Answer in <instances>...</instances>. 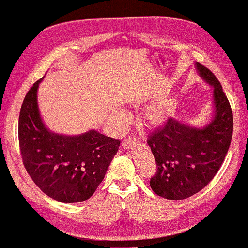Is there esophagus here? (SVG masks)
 Returning a JSON list of instances; mask_svg holds the SVG:
<instances>
[{"label": "esophagus", "mask_w": 248, "mask_h": 248, "mask_svg": "<svg viewBox=\"0 0 248 248\" xmlns=\"http://www.w3.org/2000/svg\"><path fill=\"white\" fill-rule=\"evenodd\" d=\"M137 144H138V140L136 138L130 137V138L126 139V140H124L122 141V147L124 149H130V148H132L134 145H137Z\"/></svg>", "instance_id": "esophagus-1"}]
</instances>
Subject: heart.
<instances>
[{"label":"heart","instance_id":"1","mask_svg":"<svg viewBox=\"0 0 248 248\" xmlns=\"http://www.w3.org/2000/svg\"><path fill=\"white\" fill-rule=\"evenodd\" d=\"M170 116V108L166 103L155 102L150 104L145 111V117L151 124H160ZM127 119L126 112L122 109L117 108L111 115V121L118 128H122Z\"/></svg>","mask_w":248,"mask_h":248}]
</instances>
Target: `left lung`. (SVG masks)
Wrapping results in <instances>:
<instances>
[{
  "instance_id": "left-lung-1",
  "label": "left lung",
  "mask_w": 248,
  "mask_h": 248,
  "mask_svg": "<svg viewBox=\"0 0 248 248\" xmlns=\"http://www.w3.org/2000/svg\"><path fill=\"white\" fill-rule=\"evenodd\" d=\"M196 67L213 87L212 121L197 128L169 118L147 140L157 166L150 186L168 200H184L206 187L220 169L232 140V111L220 82L204 65L197 62Z\"/></svg>"
}]
</instances>
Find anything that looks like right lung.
<instances>
[{"label": "right lung", "instance_id": "1", "mask_svg": "<svg viewBox=\"0 0 248 248\" xmlns=\"http://www.w3.org/2000/svg\"><path fill=\"white\" fill-rule=\"evenodd\" d=\"M42 78L29 90L19 112L22 162L34 183L51 199L62 202L86 201L102 182L121 141L96 130L74 137L49 131L37 103Z\"/></svg>", "mask_w": 248, "mask_h": 248}]
</instances>
